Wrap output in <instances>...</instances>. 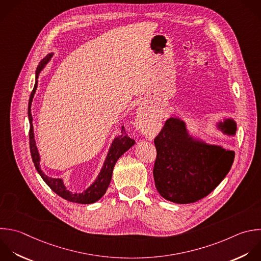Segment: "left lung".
Returning <instances> with one entry per match:
<instances>
[{"label": "left lung", "mask_w": 261, "mask_h": 261, "mask_svg": "<svg viewBox=\"0 0 261 261\" xmlns=\"http://www.w3.org/2000/svg\"><path fill=\"white\" fill-rule=\"evenodd\" d=\"M219 126L228 135L237 128L230 119ZM154 144L155 187L164 199L178 204L194 203L210 194L225 177L234 158L233 151L194 141L185 123L173 117L166 120Z\"/></svg>", "instance_id": "obj_1"}]
</instances>
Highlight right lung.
I'll return each mask as SVG.
<instances>
[{"label": "right lung", "instance_id": "1", "mask_svg": "<svg viewBox=\"0 0 261 261\" xmlns=\"http://www.w3.org/2000/svg\"><path fill=\"white\" fill-rule=\"evenodd\" d=\"M52 57V54L48 55L45 59H43L40 62V65L37 69L36 72V84L34 87V90L31 94L30 97V102H29V119L31 122V127H30V148H31V154H32V158L34 161V164L38 170V172L40 173V175L42 176V178L44 179V181L51 188L52 191H54L58 196L62 197L63 199L70 201V202H74V203H81V204H91L94 203L96 201H98L107 191L108 186L110 184L111 177H112V172H113V168L114 165L116 163V161L118 160V158L125 152L127 151L134 144H135V140L130 139L127 135H125V130L124 127H122V135L117 137L113 143L112 146L109 150V153L107 155V158L105 160L104 166L100 172V174L98 175V178L95 180V182L88 189L86 190L84 193H71L69 191L66 190L65 186L63 185L62 179L60 178H52L47 176L41 169L40 167V156H39V152L36 146V142L34 139V128H33V116L31 113V107H32V102H33V98L34 95L36 93L37 87H38V77L39 74L41 72V70L44 68L45 64H47V62L50 60V58Z\"/></svg>", "mask_w": 261, "mask_h": 261}]
</instances>
